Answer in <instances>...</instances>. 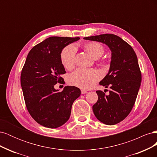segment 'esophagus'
<instances>
[{"instance_id":"34e87169","label":"esophagus","mask_w":157,"mask_h":157,"mask_svg":"<svg viewBox=\"0 0 157 157\" xmlns=\"http://www.w3.org/2000/svg\"><path fill=\"white\" fill-rule=\"evenodd\" d=\"M88 92L86 91V90H81V94H86Z\"/></svg>"}]
</instances>
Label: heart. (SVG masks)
I'll list each match as a JSON object with an SVG mask.
<instances>
[{"instance_id": "1", "label": "heart", "mask_w": 157, "mask_h": 157, "mask_svg": "<svg viewBox=\"0 0 157 157\" xmlns=\"http://www.w3.org/2000/svg\"><path fill=\"white\" fill-rule=\"evenodd\" d=\"M84 48L95 59H99L104 54L101 44L96 42H90L84 45ZM76 48L69 45L63 49L61 54V61L65 68L71 69L74 67ZM101 75L97 70L78 69L69 77V82L71 85L83 89L92 88L95 83L100 78Z\"/></svg>"}]
</instances>
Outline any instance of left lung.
I'll return each mask as SVG.
<instances>
[{
  "label": "left lung",
  "instance_id": "obj_1",
  "mask_svg": "<svg viewBox=\"0 0 157 157\" xmlns=\"http://www.w3.org/2000/svg\"><path fill=\"white\" fill-rule=\"evenodd\" d=\"M84 39L101 42L111 52L109 72L99 82L105 88L109 86L111 90L109 95L96 91L98 99L92 109L103 124H116L130 113L141 86V74L136 54L130 45L115 35H99Z\"/></svg>",
  "mask_w": 157,
  "mask_h": 157
}]
</instances>
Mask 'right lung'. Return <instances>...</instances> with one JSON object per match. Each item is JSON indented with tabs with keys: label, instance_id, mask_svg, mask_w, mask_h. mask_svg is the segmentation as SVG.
<instances>
[{
	"label": "right lung",
	"instance_id": "add662e5",
	"mask_svg": "<svg viewBox=\"0 0 157 157\" xmlns=\"http://www.w3.org/2000/svg\"><path fill=\"white\" fill-rule=\"evenodd\" d=\"M79 37L51 36L36 44L28 54L21 74V86L28 111L39 124L56 128L64 124L71 107L80 95L75 86H65L62 92L54 88L62 83L65 73L61 54L65 46Z\"/></svg>",
	"mask_w": 157,
	"mask_h": 157
}]
</instances>
